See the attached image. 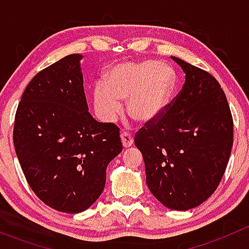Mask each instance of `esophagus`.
<instances>
[{
  "mask_svg": "<svg viewBox=\"0 0 249 249\" xmlns=\"http://www.w3.org/2000/svg\"><path fill=\"white\" fill-rule=\"evenodd\" d=\"M120 139H122V143L125 148L130 147V145H132V143H134V139H132V136L129 132H122V134H120Z\"/></svg>",
  "mask_w": 249,
  "mask_h": 249,
  "instance_id": "esophagus-1",
  "label": "esophagus"
}]
</instances>
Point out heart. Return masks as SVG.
Listing matches in <instances>:
<instances>
[{"mask_svg": "<svg viewBox=\"0 0 249 249\" xmlns=\"http://www.w3.org/2000/svg\"><path fill=\"white\" fill-rule=\"evenodd\" d=\"M176 87L175 71L153 60L127 62L113 67L104 82L94 88V105L97 114L113 122L127 101V113L136 122L152 123L159 119L171 102Z\"/></svg>", "mask_w": 249, "mask_h": 249, "instance_id": "obj_1", "label": "heart"}]
</instances>
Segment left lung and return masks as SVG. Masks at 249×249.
Wrapping results in <instances>:
<instances>
[{
  "label": "left lung",
  "instance_id": "left-lung-1",
  "mask_svg": "<svg viewBox=\"0 0 249 249\" xmlns=\"http://www.w3.org/2000/svg\"><path fill=\"white\" fill-rule=\"evenodd\" d=\"M185 82L159 119L135 136L150 193L165 207L187 211L214 193L232 148L233 122L224 91L208 72L171 56Z\"/></svg>",
  "mask_w": 249,
  "mask_h": 249
}]
</instances>
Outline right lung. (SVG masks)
<instances>
[{
	"label": "right lung",
	"instance_id": "right-lung-1",
	"mask_svg": "<svg viewBox=\"0 0 249 249\" xmlns=\"http://www.w3.org/2000/svg\"><path fill=\"white\" fill-rule=\"evenodd\" d=\"M80 54L32 78L19 102L13 141L27 183L60 212L89 208L106 184L107 166L123 150L119 127L88 112Z\"/></svg>",
	"mask_w": 249,
	"mask_h": 249
}]
</instances>
